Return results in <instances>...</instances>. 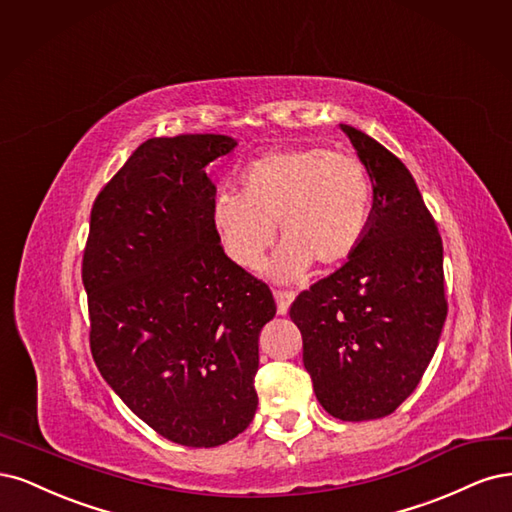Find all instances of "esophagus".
Returning <instances> with one entry per match:
<instances>
[{
	"instance_id": "34e87169",
	"label": "esophagus",
	"mask_w": 512,
	"mask_h": 512,
	"mask_svg": "<svg viewBox=\"0 0 512 512\" xmlns=\"http://www.w3.org/2000/svg\"><path fill=\"white\" fill-rule=\"evenodd\" d=\"M274 298H276V310H278V315H287V310H289L291 302L295 300V293H293V291L276 289V291H274Z\"/></svg>"
}]
</instances>
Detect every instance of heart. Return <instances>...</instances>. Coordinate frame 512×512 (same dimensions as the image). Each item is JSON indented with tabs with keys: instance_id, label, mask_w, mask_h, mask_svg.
I'll list each match as a JSON object with an SVG mask.
<instances>
[{
	"instance_id": "obj_1",
	"label": "heart",
	"mask_w": 512,
	"mask_h": 512,
	"mask_svg": "<svg viewBox=\"0 0 512 512\" xmlns=\"http://www.w3.org/2000/svg\"><path fill=\"white\" fill-rule=\"evenodd\" d=\"M240 193L221 191L210 202V229L238 268L255 270L274 242L283 244L268 274L298 280L312 266H336L364 242L372 221L370 176L353 155L323 146H285L249 161Z\"/></svg>"
}]
</instances>
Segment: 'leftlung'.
I'll return each mask as SVG.
<instances>
[{
  "label": "left lung",
  "instance_id": "left-lung-1",
  "mask_svg": "<svg viewBox=\"0 0 512 512\" xmlns=\"http://www.w3.org/2000/svg\"><path fill=\"white\" fill-rule=\"evenodd\" d=\"M372 180L368 234L342 268L302 291L289 317L317 400L342 421L391 415L417 389L444 319L442 240L404 163L340 125Z\"/></svg>",
  "mask_w": 512,
  "mask_h": 512
}]
</instances>
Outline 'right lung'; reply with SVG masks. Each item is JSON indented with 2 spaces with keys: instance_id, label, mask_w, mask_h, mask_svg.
Segmentation results:
<instances>
[{
  "instance_id": "obj_1",
  "label": "right lung",
  "mask_w": 512,
  "mask_h": 512,
  "mask_svg": "<svg viewBox=\"0 0 512 512\" xmlns=\"http://www.w3.org/2000/svg\"><path fill=\"white\" fill-rule=\"evenodd\" d=\"M238 142L219 134L151 138L95 197L82 285L91 353L148 427L210 449L255 417L259 332L272 291L229 261L210 229V161Z\"/></svg>"
}]
</instances>
